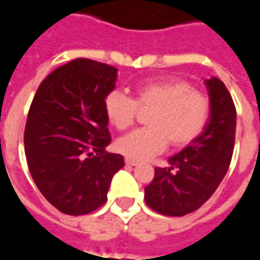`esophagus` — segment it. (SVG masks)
<instances>
[{
    "label": "esophagus",
    "mask_w": 260,
    "mask_h": 260,
    "mask_svg": "<svg viewBox=\"0 0 260 260\" xmlns=\"http://www.w3.org/2000/svg\"><path fill=\"white\" fill-rule=\"evenodd\" d=\"M125 164H126V166H131V167H134V166H138V161L129 160V158H125Z\"/></svg>",
    "instance_id": "34e87169"
}]
</instances>
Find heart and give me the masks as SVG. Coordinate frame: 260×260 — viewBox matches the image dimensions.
<instances>
[{"label": "heart", "mask_w": 260, "mask_h": 260, "mask_svg": "<svg viewBox=\"0 0 260 260\" xmlns=\"http://www.w3.org/2000/svg\"><path fill=\"white\" fill-rule=\"evenodd\" d=\"M134 99L119 90L108 93L104 110L117 129L129 128L138 110L153 108L146 125L119 138L117 150L134 161H145L167 146L184 147L201 135L210 115V103L188 82L177 79L150 80L135 87Z\"/></svg>", "instance_id": "b5f03b06"}]
</instances>
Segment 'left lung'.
Masks as SVG:
<instances>
[{
    "mask_svg": "<svg viewBox=\"0 0 260 260\" xmlns=\"http://www.w3.org/2000/svg\"><path fill=\"white\" fill-rule=\"evenodd\" d=\"M210 115L195 141L169 158V167H156L145 188L146 205L164 216H185L214 193L231 163L237 111L230 91L213 76L205 80Z\"/></svg>",
    "mask_w": 260,
    "mask_h": 260,
    "instance_id": "8db88e82",
    "label": "left lung"
}]
</instances>
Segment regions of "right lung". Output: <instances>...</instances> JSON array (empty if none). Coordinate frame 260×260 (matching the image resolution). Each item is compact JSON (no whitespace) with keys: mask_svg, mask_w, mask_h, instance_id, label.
<instances>
[{"mask_svg":"<svg viewBox=\"0 0 260 260\" xmlns=\"http://www.w3.org/2000/svg\"><path fill=\"white\" fill-rule=\"evenodd\" d=\"M118 69L76 58L43 80L25 128V154L31 178L59 212L80 216L107 201L124 157L106 152L111 142L104 100Z\"/></svg>","mask_w":260,"mask_h":260,"instance_id":"1","label":"right lung"}]
</instances>
